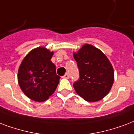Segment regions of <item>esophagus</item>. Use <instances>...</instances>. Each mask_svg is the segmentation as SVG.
I'll return each instance as SVG.
<instances>
[{
    "label": "esophagus",
    "mask_w": 134,
    "mask_h": 134,
    "mask_svg": "<svg viewBox=\"0 0 134 134\" xmlns=\"http://www.w3.org/2000/svg\"><path fill=\"white\" fill-rule=\"evenodd\" d=\"M63 78H65V79H69V74L66 73V74H65V75H64V76H63Z\"/></svg>",
    "instance_id": "esophagus-1"
}]
</instances>
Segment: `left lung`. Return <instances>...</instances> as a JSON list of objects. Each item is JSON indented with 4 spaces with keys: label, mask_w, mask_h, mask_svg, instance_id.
I'll return each mask as SVG.
<instances>
[{
    "label": "left lung",
    "mask_w": 134,
    "mask_h": 134,
    "mask_svg": "<svg viewBox=\"0 0 134 134\" xmlns=\"http://www.w3.org/2000/svg\"><path fill=\"white\" fill-rule=\"evenodd\" d=\"M79 78L73 83L76 92L85 100L96 102L110 92L114 82V70L103 53L90 44L74 53Z\"/></svg>",
    "instance_id": "1"
}]
</instances>
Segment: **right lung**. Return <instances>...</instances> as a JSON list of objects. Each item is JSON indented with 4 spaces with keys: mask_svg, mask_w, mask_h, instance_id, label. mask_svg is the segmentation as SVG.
<instances>
[{
    "mask_svg": "<svg viewBox=\"0 0 134 134\" xmlns=\"http://www.w3.org/2000/svg\"><path fill=\"white\" fill-rule=\"evenodd\" d=\"M53 55L43 47L29 52L18 70V83L26 96L38 102L46 100L58 86L60 76L51 62Z\"/></svg>",
    "mask_w": 134,
    "mask_h": 134,
    "instance_id": "1",
    "label": "right lung"
}]
</instances>
